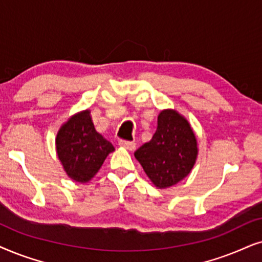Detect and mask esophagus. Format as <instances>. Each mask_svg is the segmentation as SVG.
Wrapping results in <instances>:
<instances>
[{"mask_svg":"<svg viewBox=\"0 0 262 262\" xmlns=\"http://www.w3.org/2000/svg\"><path fill=\"white\" fill-rule=\"evenodd\" d=\"M118 145L121 146V147H124V148H127V149H134L135 148V142H133V141H128V140H118Z\"/></svg>","mask_w":262,"mask_h":262,"instance_id":"34e87169","label":"esophagus"}]
</instances>
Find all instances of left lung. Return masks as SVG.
<instances>
[{"label": "left lung", "mask_w": 262, "mask_h": 262, "mask_svg": "<svg viewBox=\"0 0 262 262\" xmlns=\"http://www.w3.org/2000/svg\"><path fill=\"white\" fill-rule=\"evenodd\" d=\"M134 156L156 187H171L193 169L198 156L196 139L186 118L173 110H163L156 133Z\"/></svg>", "instance_id": "1"}]
</instances>
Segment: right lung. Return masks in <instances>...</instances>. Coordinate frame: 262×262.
Returning a JSON list of instances; mask_svg holds the SVG:
<instances>
[{"mask_svg":"<svg viewBox=\"0 0 262 262\" xmlns=\"http://www.w3.org/2000/svg\"><path fill=\"white\" fill-rule=\"evenodd\" d=\"M114 149L111 142L96 132L89 110L69 118L56 138L58 158L67 175L76 182H89Z\"/></svg>","mask_w":262,"mask_h":262,"instance_id":"right-lung-1","label":"right lung"}]
</instances>
